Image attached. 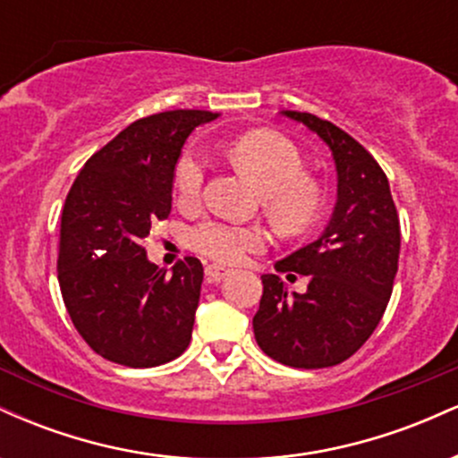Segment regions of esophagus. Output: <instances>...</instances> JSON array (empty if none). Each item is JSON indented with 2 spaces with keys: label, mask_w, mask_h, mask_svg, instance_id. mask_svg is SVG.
<instances>
[{
  "label": "esophagus",
  "mask_w": 458,
  "mask_h": 458,
  "mask_svg": "<svg viewBox=\"0 0 458 458\" xmlns=\"http://www.w3.org/2000/svg\"><path fill=\"white\" fill-rule=\"evenodd\" d=\"M204 273H207V280L208 282H219L222 277H225L230 273L228 267H222V265H207V269H204Z\"/></svg>",
  "instance_id": "obj_1"
}]
</instances>
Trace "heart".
Here are the masks:
<instances>
[{"label": "heart", "instance_id": "b5f03b06", "mask_svg": "<svg viewBox=\"0 0 458 458\" xmlns=\"http://www.w3.org/2000/svg\"><path fill=\"white\" fill-rule=\"evenodd\" d=\"M230 159L245 176L262 189V207L284 234H303L318 222L325 191L317 178L303 172L297 146L271 131H250L228 146ZM207 161L196 150L178 157L172 174L174 198L181 207H196L202 198ZM187 243L193 251L217 262H239L267 245V233L259 225L225 222L198 224L189 230Z\"/></svg>", "mask_w": 458, "mask_h": 458}]
</instances>
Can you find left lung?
I'll use <instances>...</instances> for the list:
<instances>
[{
	"instance_id": "1",
	"label": "left lung",
	"mask_w": 458,
	"mask_h": 458,
	"mask_svg": "<svg viewBox=\"0 0 458 458\" xmlns=\"http://www.w3.org/2000/svg\"><path fill=\"white\" fill-rule=\"evenodd\" d=\"M329 146L338 172V202L314 243L280 260V273L308 276L303 295L280 276H262L256 343L293 368L343 364L377 329L390 301L401 254V222L386 172L346 131L306 112H284Z\"/></svg>"
}]
</instances>
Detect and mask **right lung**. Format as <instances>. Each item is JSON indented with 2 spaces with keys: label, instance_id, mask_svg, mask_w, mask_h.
I'll return each mask as SVG.
<instances>
[{
  "label": "right lung",
  "instance_id": "add662e5",
  "mask_svg": "<svg viewBox=\"0 0 458 458\" xmlns=\"http://www.w3.org/2000/svg\"><path fill=\"white\" fill-rule=\"evenodd\" d=\"M217 114L174 109L135 120L97 150L68 191L57 280L72 325L105 360L167 364L189 346L204 269L193 256L167 276L146 259L172 211V174L193 129Z\"/></svg>",
  "mask_w": 458,
  "mask_h": 458
}]
</instances>
